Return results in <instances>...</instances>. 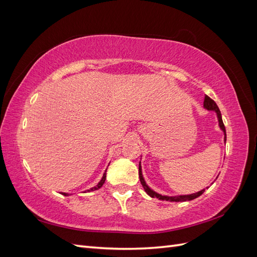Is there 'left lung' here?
<instances>
[{
    "instance_id": "1",
    "label": "left lung",
    "mask_w": 257,
    "mask_h": 257,
    "mask_svg": "<svg viewBox=\"0 0 257 257\" xmlns=\"http://www.w3.org/2000/svg\"><path fill=\"white\" fill-rule=\"evenodd\" d=\"M204 108L207 110L210 111H214L216 114V118H217V122H219V127L220 130L223 132L224 134V143L226 144V131H225V126L223 124V120H222V114L221 111L219 109V107L215 104V102L213 99L210 98L208 95H205L204 98ZM138 174H139V179H141V183L143 185L144 190L146 191V193L152 198H159L160 200H166V201H176V203H179V201H190L195 199L197 197H199L201 194L205 192V189L201 190L199 192L196 193H193V194H188V195H176V196H168V195H162V194L155 192L154 190H152L149 185L147 184L144 175H143V169H142V164L141 162H139V170H138ZM217 178V177H216Z\"/></svg>"
}]
</instances>
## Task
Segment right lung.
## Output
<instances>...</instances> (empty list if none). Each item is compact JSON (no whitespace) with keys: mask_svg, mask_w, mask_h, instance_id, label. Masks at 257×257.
Wrapping results in <instances>:
<instances>
[{"mask_svg":"<svg viewBox=\"0 0 257 257\" xmlns=\"http://www.w3.org/2000/svg\"><path fill=\"white\" fill-rule=\"evenodd\" d=\"M105 180H106V170H105V173H104V175H103L102 179H100V180H99V182H98L95 186H93V188H91L90 190L84 191V193H85V192H93V191H96V190L100 189V188H102V186H103V184L105 183ZM61 194H63L64 196H68V195H69L68 193H61Z\"/></svg>","mask_w":257,"mask_h":257,"instance_id":"obj_1","label":"right lung"}]
</instances>
